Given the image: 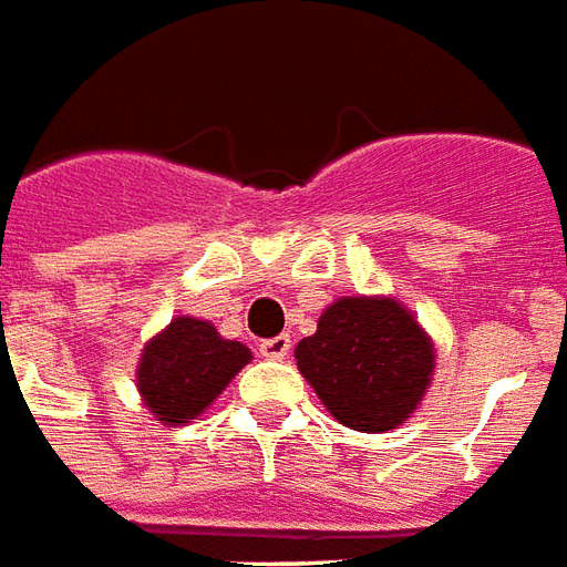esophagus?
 <instances>
[{
    "label": "esophagus",
    "instance_id": "obj_1",
    "mask_svg": "<svg viewBox=\"0 0 567 567\" xmlns=\"http://www.w3.org/2000/svg\"><path fill=\"white\" fill-rule=\"evenodd\" d=\"M267 360H285L288 358V351H291V337H272V339H264L261 346H258Z\"/></svg>",
    "mask_w": 567,
    "mask_h": 567
}]
</instances>
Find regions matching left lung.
Segmentation results:
<instances>
[{"instance_id": "left-lung-1", "label": "left lung", "mask_w": 567, "mask_h": 567, "mask_svg": "<svg viewBox=\"0 0 567 567\" xmlns=\"http://www.w3.org/2000/svg\"><path fill=\"white\" fill-rule=\"evenodd\" d=\"M295 360L327 412L358 433L409 421L433 384L435 346L396 297H339L297 342Z\"/></svg>"}]
</instances>
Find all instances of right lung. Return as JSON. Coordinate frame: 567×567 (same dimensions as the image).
I'll use <instances>...</instances> for the list:
<instances>
[{
  "label": "right lung",
  "mask_w": 567,
  "mask_h": 567,
  "mask_svg": "<svg viewBox=\"0 0 567 567\" xmlns=\"http://www.w3.org/2000/svg\"><path fill=\"white\" fill-rule=\"evenodd\" d=\"M251 360L237 339H225L204 318L177 316L158 330L137 360V393L162 426L198 421L230 379Z\"/></svg>",
  "instance_id": "right-lung-1"
}]
</instances>
